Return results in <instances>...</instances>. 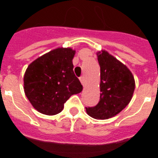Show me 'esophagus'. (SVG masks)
<instances>
[{
    "label": "esophagus",
    "instance_id": "esophagus-1",
    "mask_svg": "<svg viewBox=\"0 0 158 158\" xmlns=\"http://www.w3.org/2000/svg\"><path fill=\"white\" fill-rule=\"evenodd\" d=\"M79 80H80V82H81L82 85H83V86H84V85H85V84H86V81H85V77L81 76L80 78H79Z\"/></svg>",
    "mask_w": 158,
    "mask_h": 158
}]
</instances>
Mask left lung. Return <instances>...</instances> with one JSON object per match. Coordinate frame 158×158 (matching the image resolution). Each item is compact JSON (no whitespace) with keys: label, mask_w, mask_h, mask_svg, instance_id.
I'll return each mask as SVG.
<instances>
[{"label":"left lung","mask_w":158,"mask_h":158,"mask_svg":"<svg viewBox=\"0 0 158 158\" xmlns=\"http://www.w3.org/2000/svg\"><path fill=\"white\" fill-rule=\"evenodd\" d=\"M100 65V100L94 106L86 107L87 113L105 120L120 113L129 104L135 90V79L127 67L108 52L98 54Z\"/></svg>","instance_id":"1"}]
</instances>
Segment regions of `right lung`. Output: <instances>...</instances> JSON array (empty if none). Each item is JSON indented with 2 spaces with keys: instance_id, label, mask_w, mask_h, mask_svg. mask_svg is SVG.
Here are the masks:
<instances>
[{
  "instance_id": "add662e5",
  "label": "right lung",
  "mask_w": 158,
  "mask_h": 158,
  "mask_svg": "<svg viewBox=\"0 0 158 158\" xmlns=\"http://www.w3.org/2000/svg\"><path fill=\"white\" fill-rule=\"evenodd\" d=\"M75 51L57 48L32 62L23 77L26 97L39 112L52 115L63 110L64 102L83 89L73 68Z\"/></svg>"
}]
</instances>
